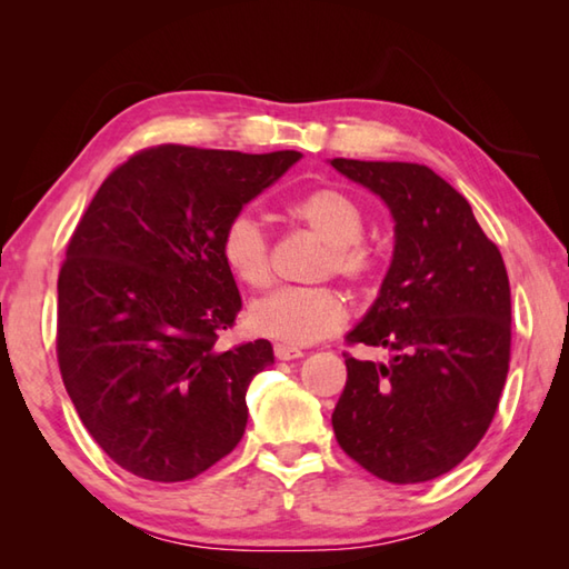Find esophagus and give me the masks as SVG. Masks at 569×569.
Masks as SVG:
<instances>
[{
	"label": "esophagus",
	"mask_w": 569,
	"mask_h": 569,
	"mask_svg": "<svg viewBox=\"0 0 569 569\" xmlns=\"http://www.w3.org/2000/svg\"><path fill=\"white\" fill-rule=\"evenodd\" d=\"M273 353H276V359H281V361L301 359V356H303V351L298 349V346H288V343H276L273 346Z\"/></svg>",
	"instance_id": "obj_1"
}]
</instances>
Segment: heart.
<instances>
[{"instance_id": "heart-1", "label": "heart", "mask_w": 569, "mask_h": 569, "mask_svg": "<svg viewBox=\"0 0 569 569\" xmlns=\"http://www.w3.org/2000/svg\"><path fill=\"white\" fill-rule=\"evenodd\" d=\"M288 213L329 243L321 276L333 273L349 283H361L371 273V250L361 243L366 218L349 192L316 188L296 198ZM220 256L240 283L250 288L271 286V240L256 218L238 213L228 220L220 236ZM343 319V298L329 286L281 288L250 308V323L258 333L291 346L326 339L341 329Z\"/></svg>"}]
</instances>
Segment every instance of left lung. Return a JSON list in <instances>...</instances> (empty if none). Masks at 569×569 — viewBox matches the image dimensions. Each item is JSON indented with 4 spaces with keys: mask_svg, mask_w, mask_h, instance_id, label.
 Wrapping results in <instances>:
<instances>
[{
    "mask_svg": "<svg viewBox=\"0 0 569 569\" xmlns=\"http://www.w3.org/2000/svg\"><path fill=\"white\" fill-rule=\"evenodd\" d=\"M331 166L377 192L397 223L377 301L346 333L393 356L373 363L343 353L336 441L393 485L437 479L479 445L502 397L512 346L502 253L467 198L431 168L346 158Z\"/></svg>",
    "mask_w": 569,
    "mask_h": 569,
    "instance_id": "obj_1",
    "label": "left lung"
}]
</instances>
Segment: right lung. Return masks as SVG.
Here are the masks:
<instances>
[{"mask_svg":"<svg viewBox=\"0 0 569 569\" xmlns=\"http://www.w3.org/2000/svg\"><path fill=\"white\" fill-rule=\"evenodd\" d=\"M298 160L140 150L77 223L57 281V361L84 429L134 477L192 479L243 437L248 383L273 346H216L243 306L220 236Z\"/></svg>","mask_w":569,"mask_h":569,"instance_id":"right-lung-1","label":"right lung"}]
</instances>
